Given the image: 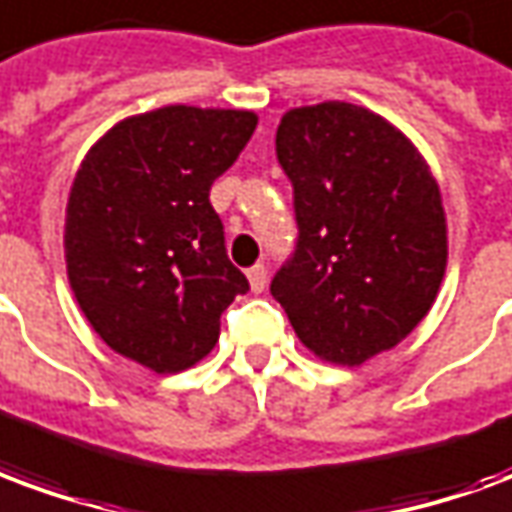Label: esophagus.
Listing matches in <instances>:
<instances>
[{
	"instance_id": "1",
	"label": "esophagus",
	"mask_w": 512,
	"mask_h": 512,
	"mask_svg": "<svg viewBox=\"0 0 512 512\" xmlns=\"http://www.w3.org/2000/svg\"><path fill=\"white\" fill-rule=\"evenodd\" d=\"M246 279H249V287H252V293H263L266 290V282H268V271L266 266H252L246 271Z\"/></svg>"
}]
</instances>
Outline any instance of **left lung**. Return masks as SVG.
<instances>
[{"mask_svg":"<svg viewBox=\"0 0 512 512\" xmlns=\"http://www.w3.org/2000/svg\"><path fill=\"white\" fill-rule=\"evenodd\" d=\"M276 157L298 244L271 282L306 350L361 366L429 314L448 266L437 179L399 127L352 102L287 111Z\"/></svg>","mask_w":512,"mask_h":512,"instance_id":"left-lung-1","label":"left lung"}]
</instances>
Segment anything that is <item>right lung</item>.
<instances>
[{
	"instance_id": "add662e5",
	"label": "right lung",
	"mask_w": 512,
	"mask_h": 512,
	"mask_svg": "<svg viewBox=\"0 0 512 512\" xmlns=\"http://www.w3.org/2000/svg\"><path fill=\"white\" fill-rule=\"evenodd\" d=\"M255 127L252 111L165 105L113 124L75 173L64 217L75 301L102 342L151 372L203 361L249 290L208 192Z\"/></svg>"
}]
</instances>
